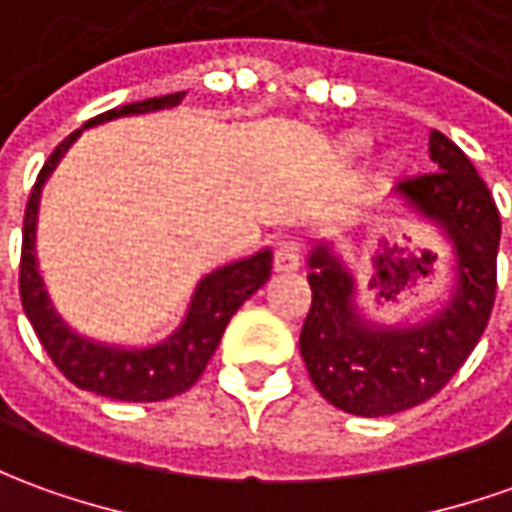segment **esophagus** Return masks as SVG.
I'll list each match as a JSON object with an SVG mask.
<instances>
[{"label": "esophagus", "mask_w": 512, "mask_h": 512, "mask_svg": "<svg viewBox=\"0 0 512 512\" xmlns=\"http://www.w3.org/2000/svg\"><path fill=\"white\" fill-rule=\"evenodd\" d=\"M300 260L302 252L297 241H283L274 249V271H280V274H291L300 269Z\"/></svg>", "instance_id": "esophagus-1"}]
</instances>
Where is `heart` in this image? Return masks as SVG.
<instances>
[{"label": "heart", "mask_w": 512, "mask_h": 512, "mask_svg": "<svg viewBox=\"0 0 512 512\" xmlns=\"http://www.w3.org/2000/svg\"><path fill=\"white\" fill-rule=\"evenodd\" d=\"M367 145H370V142H367L364 137H350L347 142H344V154L347 156L364 154V151H367Z\"/></svg>", "instance_id": "obj_1"}]
</instances>
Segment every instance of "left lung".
I'll list each match as a JSON object with an SVG mask.
<instances>
[{
  "mask_svg": "<svg viewBox=\"0 0 512 512\" xmlns=\"http://www.w3.org/2000/svg\"><path fill=\"white\" fill-rule=\"evenodd\" d=\"M434 173L392 187L451 249V288L437 311L415 322H375L358 305V280L336 241L308 252L311 311L300 353L314 387L336 409L384 417L429 401L446 387L485 333L496 297V252L502 221L488 184L471 159L440 131L429 134Z\"/></svg>",
  "mask_w": 512,
  "mask_h": 512,
  "instance_id": "left-lung-1",
  "label": "left lung"
}]
</instances>
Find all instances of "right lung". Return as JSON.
I'll list each match as a JSON object with an SVG mask.
<instances>
[{
  "instance_id": "1",
  "label": "right lung",
  "mask_w": 512,
  "mask_h": 512,
  "mask_svg": "<svg viewBox=\"0 0 512 512\" xmlns=\"http://www.w3.org/2000/svg\"><path fill=\"white\" fill-rule=\"evenodd\" d=\"M182 100L184 92L151 97V100L106 111L95 120H89L81 131H75L52 151L47 165L38 173V182L30 193L27 210H24L22 271H19L24 314L38 333V342L44 344L47 356L55 361V367L75 387L111 398V401H165V398H173V395L193 387L221 342L229 319L271 277L269 246L257 249L255 255L215 266L210 274H204L196 283L193 297L187 302V311L176 330L151 344H114L92 339V336L72 328L64 316L58 314L55 302L50 300L36 255L38 204H41L44 184L50 182V176L61 165L66 151L75 145V139L81 137L86 128H97V125H106L120 117H139V114L176 109Z\"/></svg>"
}]
</instances>
